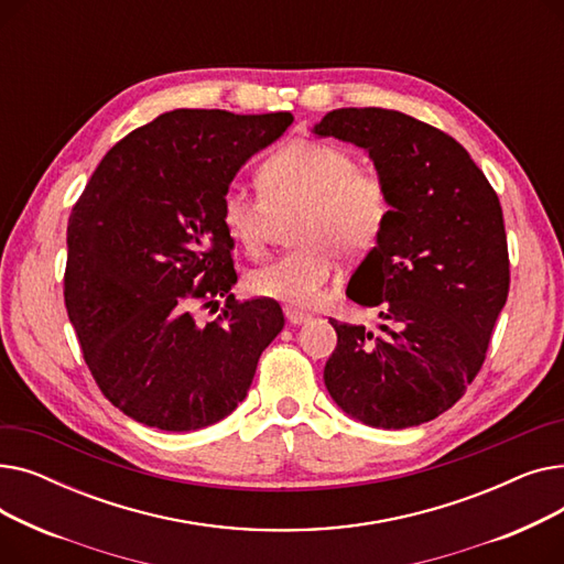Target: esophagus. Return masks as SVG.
I'll list each match as a JSON object with an SVG mask.
<instances>
[{
    "mask_svg": "<svg viewBox=\"0 0 564 564\" xmlns=\"http://www.w3.org/2000/svg\"><path fill=\"white\" fill-rule=\"evenodd\" d=\"M283 313H285V317H288L290 324H304V322L311 319L308 313H304V311H300V308H294V306H285Z\"/></svg>",
    "mask_w": 564,
    "mask_h": 564,
    "instance_id": "obj_1",
    "label": "esophagus"
}]
</instances>
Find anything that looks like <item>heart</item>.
Listing matches in <instances>:
<instances>
[{
  "label": "heart",
  "mask_w": 564,
  "mask_h": 564,
  "mask_svg": "<svg viewBox=\"0 0 564 564\" xmlns=\"http://www.w3.org/2000/svg\"><path fill=\"white\" fill-rule=\"evenodd\" d=\"M260 196L230 187L221 198V224L247 253L264 249L274 217L297 210L292 242L300 245L249 272L258 297L313 306L334 276L336 256L368 251L391 213L389 189L377 171L359 169L345 148L294 139L262 160L256 173Z\"/></svg>",
  "instance_id": "b5f03b06"
}]
</instances>
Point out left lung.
<instances>
[{"mask_svg":"<svg viewBox=\"0 0 564 564\" xmlns=\"http://www.w3.org/2000/svg\"><path fill=\"white\" fill-rule=\"evenodd\" d=\"M364 148L389 189L377 247L347 297L377 308L379 332L332 322L338 345L324 366L334 402L370 427L404 430L448 411L476 379L510 260L498 196L453 137L402 111L334 109L313 128Z\"/></svg>","mask_w":564,"mask_h":564,"instance_id":"left-lung-1","label":"left lung"}]
</instances>
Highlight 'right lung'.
<instances>
[{"label": "right lung", "mask_w": 564, "mask_h": 564, "mask_svg": "<svg viewBox=\"0 0 564 564\" xmlns=\"http://www.w3.org/2000/svg\"><path fill=\"white\" fill-rule=\"evenodd\" d=\"M292 121L290 111H166L118 141L75 203L68 317L102 395L132 421L192 432L247 398L285 319L272 300L235 302L219 210L235 173ZM217 296L220 317L200 323L193 311Z\"/></svg>", "instance_id": "add662e5"}]
</instances>
